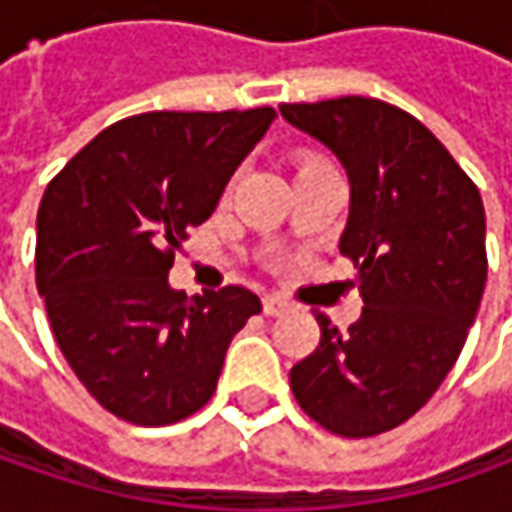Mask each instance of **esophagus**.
I'll return each mask as SVG.
<instances>
[{
  "label": "esophagus",
  "mask_w": 512,
  "mask_h": 512,
  "mask_svg": "<svg viewBox=\"0 0 512 512\" xmlns=\"http://www.w3.org/2000/svg\"><path fill=\"white\" fill-rule=\"evenodd\" d=\"M262 307H265L267 316H282V313L290 310V302H285L282 296H265V299H262Z\"/></svg>",
  "instance_id": "obj_1"
}]
</instances>
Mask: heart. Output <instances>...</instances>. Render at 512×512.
<instances>
[{"mask_svg":"<svg viewBox=\"0 0 512 512\" xmlns=\"http://www.w3.org/2000/svg\"><path fill=\"white\" fill-rule=\"evenodd\" d=\"M325 165H330V162H327L325 156H319V153H310V150L299 153V173H305V170L325 168Z\"/></svg>","mask_w":512,"mask_h":512,"instance_id":"obj_1","label":"heart"}]
</instances>
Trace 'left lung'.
Masks as SVG:
<instances>
[{"label":"left lung","mask_w":512,"mask_h":512,"mask_svg":"<svg viewBox=\"0 0 512 512\" xmlns=\"http://www.w3.org/2000/svg\"><path fill=\"white\" fill-rule=\"evenodd\" d=\"M279 110L347 170L339 250L364 302L347 333L316 316L322 339L293 364L290 390L330 433L379 436L422 410L462 353L487 282L482 196L416 116L382 99Z\"/></svg>","instance_id":"left-lung-1"}]
</instances>
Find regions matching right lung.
<instances>
[{
	"label": "right lung",
	"instance_id": "right-lung-1",
	"mask_svg": "<svg viewBox=\"0 0 512 512\" xmlns=\"http://www.w3.org/2000/svg\"><path fill=\"white\" fill-rule=\"evenodd\" d=\"M273 119V108L139 113L50 179L36 213V287L62 356L116 419L162 427L193 416L230 339L262 310L247 287L185 296L168 273Z\"/></svg>",
	"mask_w": 512,
	"mask_h": 512
}]
</instances>
